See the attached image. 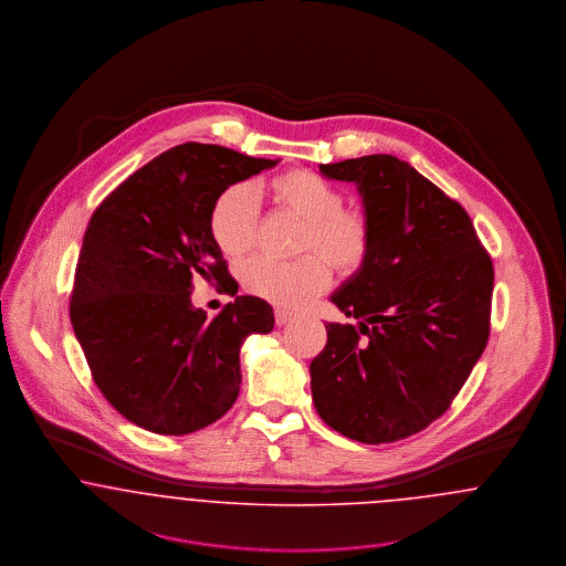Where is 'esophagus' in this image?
<instances>
[{
	"label": "esophagus",
	"mask_w": 566,
	"mask_h": 566,
	"mask_svg": "<svg viewBox=\"0 0 566 566\" xmlns=\"http://www.w3.org/2000/svg\"><path fill=\"white\" fill-rule=\"evenodd\" d=\"M294 319V315L290 313V311H283V308H276L274 311V322H276V326H285V324H290Z\"/></svg>",
	"instance_id": "obj_1"
}]
</instances>
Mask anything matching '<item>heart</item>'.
<instances>
[{"label":"heart","instance_id":"heart-1","mask_svg":"<svg viewBox=\"0 0 566 566\" xmlns=\"http://www.w3.org/2000/svg\"><path fill=\"white\" fill-rule=\"evenodd\" d=\"M270 200L302 221L297 253H315L296 262L253 258L240 266V283L253 296L297 308L326 290L328 266L349 276L364 266L373 247V223L359 207H345L343 191L311 170H287L269 182ZM258 207L242 182L226 187L210 205L209 234L230 260L242 258L255 242ZM327 265L324 268L323 264Z\"/></svg>","mask_w":566,"mask_h":566}]
</instances>
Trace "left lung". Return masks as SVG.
Masks as SVG:
<instances>
[{"label": "left lung", "mask_w": 566, "mask_h": 566, "mask_svg": "<svg viewBox=\"0 0 566 566\" xmlns=\"http://www.w3.org/2000/svg\"><path fill=\"white\" fill-rule=\"evenodd\" d=\"M356 182L373 247L332 302L352 324H326L311 361L319 417L354 441L407 439L446 413L490 336L494 266L469 212L394 155L322 164Z\"/></svg>", "instance_id": "1"}]
</instances>
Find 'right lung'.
Instances as JSON below:
<instances>
[{"label": "right lung", "instance_id": "right-lung-1", "mask_svg": "<svg viewBox=\"0 0 566 566\" xmlns=\"http://www.w3.org/2000/svg\"><path fill=\"white\" fill-rule=\"evenodd\" d=\"M276 164L185 143L123 180L93 212L70 322L95 386L132 423L180 437L234 405L240 345L274 327L272 306L238 296L207 321L192 308L190 290L202 275L237 295L239 283L210 240V205L226 187Z\"/></svg>", "mask_w": 566, "mask_h": 566}]
</instances>
